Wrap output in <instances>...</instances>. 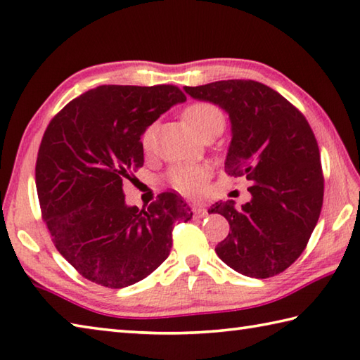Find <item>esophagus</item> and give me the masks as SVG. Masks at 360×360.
Here are the masks:
<instances>
[{
    "label": "esophagus",
    "mask_w": 360,
    "mask_h": 360,
    "mask_svg": "<svg viewBox=\"0 0 360 360\" xmlns=\"http://www.w3.org/2000/svg\"><path fill=\"white\" fill-rule=\"evenodd\" d=\"M192 209H193L195 217H201L202 219V217H206V215H207V209L206 207L198 206V205H193Z\"/></svg>",
    "instance_id": "esophagus-1"
}]
</instances>
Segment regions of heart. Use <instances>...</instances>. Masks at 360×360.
<instances>
[{
    "instance_id": "1",
    "label": "heart",
    "mask_w": 360,
    "mask_h": 360,
    "mask_svg": "<svg viewBox=\"0 0 360 360\" xmlns=\"http://www.w3.org/2000/svg\"><path fill=\"white\" fill-rule=\"evenodd\" d=\"M184 116L188 126L193 129V132L197 135H201L206 129L215 126V124L225 122V116L221 113V110L207 102L193 103V105L186 110ZM151 140L153 132L148 130L145 136H143L145 146L151 145ZM209 174H211V169L206 165H184L172 169V173H169V181H172V184L178 188L179 192L193 195L201 191V187L205 186Z\"/></svg>"
}]
</instances>
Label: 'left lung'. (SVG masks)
<instances>
[{"mask_svg": "<svg viewBox=\"0 0 360 360\" xmlns=\"http://www.w3.org/2000/svg\"><path fill=\"white\" fill-rule=\"evenodd\" d=\"M184 91L230 116L225 172L252 184L245 205L236 207L226 200L209 209L230 224L215 253L243 276H277L304 252L321 212L324 179L311 127L296 107L263 83L221 80Z\"/></svg>", "mask_w": 360, "mask_h": 360, "instance_id": "1", "label": "left lung"}]
</instances>
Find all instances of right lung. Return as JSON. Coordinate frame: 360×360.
<instances>
[{
    "mask_svg": "<svg viewBox=\"0 0 360 360\" xmlns=\"http://www.w3.org/2000/svg\"><path fill=\"white\" fill-rule=\"evenodd\" d=\"M182 102L173 84H102L70 101L45 130L36 162L42 217L58 252L91 282H140L167 259L176 221L192 219L176 193L140 211L122 192L145 162L141 135Z\"/></svg>",
    "mask_w": 360,
    "mask_h": 360,
    "instance_id": "add662e5",
    "label": "right lung"
}]
</instances>
